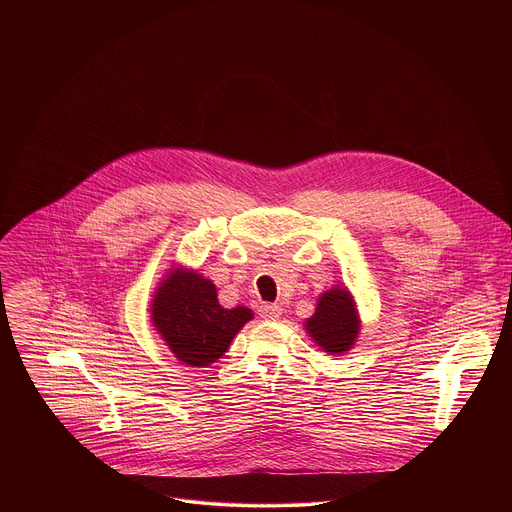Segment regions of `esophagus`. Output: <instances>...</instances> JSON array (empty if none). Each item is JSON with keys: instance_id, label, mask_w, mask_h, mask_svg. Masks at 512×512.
<instances>
[{"instance_id": "34e87169", "label": "esophagus", "mask_w": 512, "mask_h": 512, "mask_svg": "<svg viewBox=\"0 0 512 512\" xmlns=\"http://www.w3.org/2000/svg\"><path fill=\"white\" fill-rule=\"evenodd\" d=\"M259 316L265 320H275L281 316V308L277 304H261L259 306Z\"/></svg>"}]
</instances>
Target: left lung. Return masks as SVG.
I'll return each mask as SVG.
<instances>
[{
  "label": "left lung",
  "mask_w": 512,
  "mask_h": 512,
  "mask_svg": "<svg viewBox=\"0 0 512 512\" xmlns=\"http://www.w3.org/2000/svg\"><path fill=\"white\" fill-rule=\"evenodd\" d=\"M306 328L326 352L340 354L348 350L358 334V318L348 291L338 287L326 291Z\"/></svg>",
  "instance_id": "1"
}]
</instances>
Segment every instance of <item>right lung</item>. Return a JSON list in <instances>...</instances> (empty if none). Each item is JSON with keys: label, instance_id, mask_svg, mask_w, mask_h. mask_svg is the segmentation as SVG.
Segmentation results:
<instances>
[{"label": "right lung", "instance_id": "add662e5", "mask_svg": "<svg viewBox=\"0 0 512 512\" xmlns=\"http://www.w3.org/2000/svg\"><path fill=\"white\" fill-rule=\"evenodd\" d=\"M152 318L178 360L208 367L227 352L253 312L241 306L225 310L212 281L194 271H176L156 291Z\"/></svg>", "mask_w": 512, "mask_h": 512}]
</instances>
